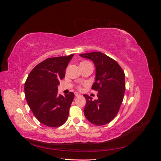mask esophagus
Returning a JSON list of instances; mask_svg holds the SVG:
<instances>
[{"instance_id":"34e87169","label":"esophagus","mask_w":161,"mask_h":161,"mask_svg":"<svg viewBox=\"0 0 161 161\" xmlns=\"http://www.w3.org/2000/svg\"><path fill=\"white\" fill-rule=\"evenodd\" d=\"M75 95L76 96V97H79V96H80V95L79 93V92H75Z\"/></svg>"}]
</instances>
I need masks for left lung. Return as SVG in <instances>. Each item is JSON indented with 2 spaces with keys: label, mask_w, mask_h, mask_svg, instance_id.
<instances>
[{
  "label": "left lung",
  "mask_w": 161,
  "mask_h": 161,
  "mask_svg": "<svg viewBox=\"0 0 161 161\" xmlns=\"http://www.w3.org/2000/svg\"><path fill=\"white\" fill-rule=\"evenodd\" d=\"M92 60L95 66V82L92 89L98 91V99L84 95L86 105L84 114L89 121L96 125L109 123L118 114L125 92V74L114 59L99 52L79 55Z\"/></svg>",
  "instance_id": "obj_1"
}]
</instances>
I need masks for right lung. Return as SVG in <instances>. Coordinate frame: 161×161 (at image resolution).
Here are the masks:
<instances>
[{"label":"right lung","mask_w":161,"mask_h":161,"mask_svg":"<svg viewBox=\"0 0 161 161\" xmlns=\"http://www.w3.org/2000/svg\"><path fill=\"white\" fill-rule=\"evenodd\" d=\"M74 54L47 58L31 71L25 81V99L40 122L49 127H59L69 117L75 95L58 93L60 80L65 76L66 69Z\"/></svg>","instance_id":"1"}]
</instances>
